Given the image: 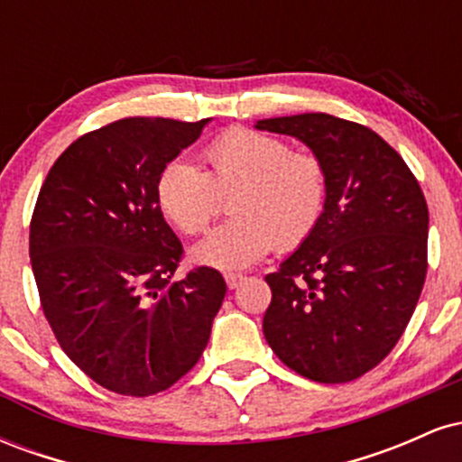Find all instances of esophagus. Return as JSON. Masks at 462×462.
<instances>
[{"label":"esophagus","instance_id":"1","mask_svg":"<svg viewBox=\"0 0 462 462\" xmlns=\"http://www.w3.org/2000/svg\"><path fill=\"white\" fill-rule=\"evenodd\" d=\"M243 280H245V275L243 273H226V282L230 289H238V286L243 284Z\"/></svg>","mask_w":462,"mask_h":462}]
</instances>
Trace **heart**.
<instances>
[{
	"instance_id": "heart-1",
	"label": "heart",
	"mask_w": 462,
	"mask_h": 462,
	"mask_svg": "<svg viewBox=\"0 0 462 462\" xmlns=\"http://www.w3.org/2000/svg\"><path fill=\"white\" fill-rule=\"evenodd\" d=\"M206 173L169 161L156 178V204L182 235H199L227 201L232 219L190 249L204 267L236 272L273 245L298 247L321 224L328 204L326 164L312 152H293L284 139L230 128L206 147Z\"/></svg>"
}]
</instances>
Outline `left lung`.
Listing matches in <instances>:
<instances>
[{"mask_svg":"<svg viewBox=\"0 0 462 462\" xmlns=\"http://www.w3.org/2000/svg\"><path fill=\"white\" fill-rule=\"evenodd\" d=\"M256 128L304 141L328 171L321 224L264 275V338L295 374L352 383L389 356L415 312L428 272L426 198L404 158L367 125L306 113Z\"/></svg>","mask_w":462,"mask_h":462,"instance_id":"1","label":"left lung"}]
</instances>
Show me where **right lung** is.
Here are the masks:
<instances>
[{"mask_svg":"<svg viewBox=\"0 0 462 462\" xmlns=\"http://www.w3.org/2000/svg\"><path fill=\"white\" fill-rule=\"evenodd\" d=\"M208 119L128 116L58 156L30 221V261L62 352L119 395L147 397L195 367L226 280L195 267L173 280L182 243L156 204V178Z\"/></svg>","mask_w":462,"mask_h":462,"instance_id":"add662e5","label":"right lung"}]
</instances>
